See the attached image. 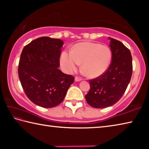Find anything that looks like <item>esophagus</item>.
<instances>
[{"mask_svg": "<svg viewBox=\"0 0 149 149\" xmlns=\"http://www.w3.org/2000/svg\"><path fill=\"white\" fill-rule=\"evenodd\" d=\"M82 80V79L81 77H77V76H76L75 77V81H81Z\"/></svg>", "mask_w": 149, "mask_h": 149, "instance_id": "34e87169", "label": "esophagus"}]
</instances>
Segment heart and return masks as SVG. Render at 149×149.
Returning <instances> with one entry per match:
<instances>
[{
	"label": "heart",
	"mask_w": 149,
	"mask_h": 149,
	"mask_svg": "<svg viewBox=\"0 0 149 149\" xmlns=\"http://www.w3.org/2000/svg\"><path fill=\"white\" fill-rule=\"evenodd\" d=\"M112 60V51L107 45L95 42H80L72 50H64L60 56V64L68 74H72L79 67L85 75L95 78L102 75L108 70Z\"/></svg>",
	"instance_id": "1"
}]
</instances>
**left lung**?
I'll return each mask as SVG.
<instances>
[{
  "label": "left lung",
  "instance_id": "1",
  "mask_svg": "<svg viewBox=\"0 0 149 149\" xmlns=\"http://www.w3.org/2000/svg\"><path fill=\"white\" fill-rule=\"evenodd\" d=\"M112 62L102 75L90 79V90L85 95L93 108H104L116 104L124 94L132 75V56L122 42L109 37Z\"/></svg>",
  "mask_w": 149,
  "mask_h": 149
}]
</instances>
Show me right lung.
I'll return each instance as SVG.
<instances>
[{"mask_svg": "<svg viewBox=\"0 0 149 149\" xmlns=\"http://www.w3.org/2000/svg\"><path fill=\"white\" fill-rule=\"evenodd\" d=\"M64 42L49 37L37 38L25 46L18 66V76L28 99L43 108L60 104L74 77L58 69Z\"/></svg>", "mask_w": 149, "mask_h": 149, "instance_id": "add662e5", "label": "right lung"}]
</instances>
